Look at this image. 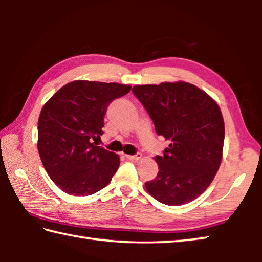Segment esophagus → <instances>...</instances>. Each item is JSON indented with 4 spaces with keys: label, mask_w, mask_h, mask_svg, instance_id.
<instances>
[{
    "label": "esophagus",
    "mask_w": 262,
    "mask_h": 262,
    "mask_svg": "<svg viewBox=\"0 0 262 262\" xmlns=\"http://www.w3.org/2000/svg\"><path fill=\"white\" fill-rule=\"evenodd\" d=\"M142 157V155L140 152H137L135 155H126V158L128 161H137V159H140Z\"/></svg>",
    "instance_id": "obj_1"
}]
</instances>
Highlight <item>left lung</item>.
<instances>
[{"mask_svg":"<svg viewBox=\"0 0 262 262\" xmlns=\"http://www.w3.org/2000/svg\"><path fill=\"white\" fill-rule=\"evenodd\" d=\"M158 135L170 142L156 156L158 173L145 188L164 205L193 201L211 184L222 161L224 121L221 110L201 89L185 82L136 85Z\"/></svg>","mask_w":262,"mask_h":262,"instance_id":"8db88e82","label":"left lung"}]
</instances>
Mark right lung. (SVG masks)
Masks as SVG:
<instances>
[{"label":"right lung","mask_w":262,"mask_h":262,"mask_svg":"<svg viewBox=\"0 0 262 262\" xmlns=\"http://www.w3.org/2000/svg\"><path fill=\"white\" fill-rule=\"evenodd\" d=\"M130 89L118 83L74 81L42 107L38 121L39 155L48 176L63 192L85 196L108 185L120 159L92 141L103 135L108 105Z\"/></svg>","instance_id":"obj_1"}]
</instances>
